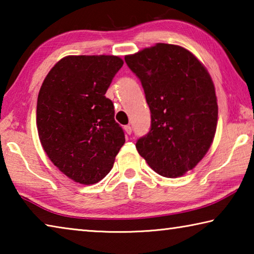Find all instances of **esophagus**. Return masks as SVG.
I'll list each match as a JSON object with an SVG mask.
<instances>
[{
    "mask_svg": "<svg viewBox=\"0 0 254 254\" xmlns=\"http://www.w3.org/2000/svg\"><path fill=\"white\" fill-rule=\"evenodd\" d=\"M124 131H126V134L130 135L132 133V128H131L130 126H126V127H124Z\"/></svg>",
    "mask_w": 254,
    "mask_h": 254,
    "instance_id": "1",
    "label": "esophagus"
}]
</instances>
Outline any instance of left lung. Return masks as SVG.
Listing matches in <instances>:
<instances>
[{
    "mask_svg": "<svg viewBox=\"0 0 254 254\" xmlns=\"http://www.w3.org/2000/svg\"><path fill=\"white\" fill-rule=\"evenodd\" d=\"M139 77L151 112V128L135 144L148 165L163 177L195 168L213 143L218 106L213 80L190 51L157 44L126 56Z\"/></svg>",
    "mask_w": 254,
    "mask_h": 254,
    "instance_id": "8db88e82",
    "label": "left lung"
}]
</instances>
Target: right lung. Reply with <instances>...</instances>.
<instances>
[{
	"label": "right lung",
	"mask_w": 254,
	"mask_h": 254,
	"mask_svg": "<svg viewBox=\"0 0 254 254\" xmlns=\"http://www.w3.org/2000/svg\"><path fill=\"white\" fill-rule=\"evenodd\" d=\"M123 66L118 56H67L46 76L37 102V128L51 162L81 185L102 180L126 142L105 93Z\"/></svg>",
	"instance_id": "right-lung-1"
}]
</instances>
